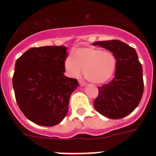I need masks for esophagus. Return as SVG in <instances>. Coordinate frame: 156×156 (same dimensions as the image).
<instances>
[{"label": "esophagus", "mask_w": 156, "mask_h": 156, "mask_svg": "<svg viewBox=\"0 0 156 156\" xmlns=\"http://www.w3.org/2000/svg\"><path fill=\"white\" fill-rule=\"evenodd\" d=\"M79 83H80V85L81 87H84L85 85L87 84L86 83H85L84 81H83V80H79Z\"/></svg>", "instance_id": "34e87169"}]
</instances>
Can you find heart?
I'll use <instances>...</instances> for the list:
<instances>
[{
	"label": "heart",
	"instance_id": "1",
	"mask_svg": "<svg viewBox=\"0 0 156 156\" xmlns=\"http://www.w3.org/2000/svg\"><path fill=\"white\" fill-rule=\"evenodd\" d=\"M65 67L73 76H79L83 69V74L87 80L94 83H102L113 75L116 59L109 51H103L92 47L81 48L74 50L73 56L66 58Z\"/></svg>",
	"mask_w": 156,
	"mask_h": 156
}]
</instances>
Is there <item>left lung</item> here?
<instances>
[{
  "label": "left lung",
  "instance_id": "8db88e82",
  "mask_svg": "<svg viewBox=\"0 0 156 156\" xmlns=\"http://www.w3.org/2000/svg\"><path fill=\"white\" fill-rule=\"evenodd\" d=\"M100 46L113 53L116 59L115 77L98 87V94L94 107L99 113L110 119H121L138 106L143 92L142 66L133 48L118 40L97 41Z\"/></svg>",
  "mask_w": 156,
  "mask_h": 156
}]
</instances>
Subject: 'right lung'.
Wrapping results in <instances>:
<instances>
[{
  "mask_svg": "<svg viewBox=\"0 0 156 156\" xmlns=\"http://www.w3.org/2000/svg\"><path fill=\"white\" fill-rule=\"evenodd\" d=\"M65 46L32 48L16 62L12 85L19 108L36 124L53 126L63 120L70 95L80 86L64 76Z\"/></svg>",
  "mask_w": 156,
  "mask_h": 156,
  "instance_id": "1",
  "label": "right lung"
}]
</instances>
